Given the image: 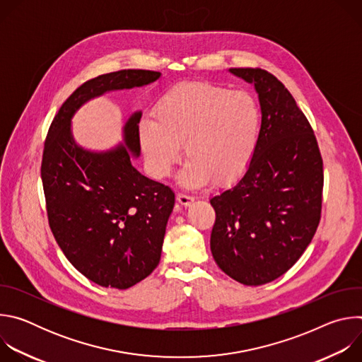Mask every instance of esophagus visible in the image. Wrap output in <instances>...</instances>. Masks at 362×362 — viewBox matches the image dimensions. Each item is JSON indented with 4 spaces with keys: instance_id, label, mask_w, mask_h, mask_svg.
<instances>
[{
    "instance_id": "1",
    "label": "esophagus",
    "mask_w": 362,
    "mask_h": 362,
    "mask_svg": "<svg viewBox=\"0 0 362 362\" xmlns=\"http://www.w3.org/2000/svg\"><path fill=\"white\" fill-rule=\"evenodd\" d=\"M176 200H177L182 206H185V208H187V206H190V204L194 202V197H193V196H189V194L179 193V194L176 196Z\"/></svg>"
}]
</instances>
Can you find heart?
<instances>
[{"instance_id":"obj_1","label":"heart","mask_w":362,"mask_h":362,"mask_svg":"<svg viewBox=\"0 0 362 362\" xmlns=\"http://www.w3.org/2000/svg\"><path fill=\"white\" fill-rule=\"evenodd\" d=\"M262 115L255 95L214 83H186L169 90L154 107V119L139 123V141L153 177H168L180 159L185 187L209 179L226 185L250 165L261 136Z\"/></svg>"}]
</instances>
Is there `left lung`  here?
<instances>
[{
	"label": "left lung",
	"mask_w": 362,
	"mask_h": 362,
	"mask_svg": "<svg viewBox=\"0 0 362 362\" xmlns=\"http://www.w3.org/2000/svg\"><path fill=\"white\" fill-rule=\"evenodd\" d=\"M255 87L262 123L243 176L212 196L211 250L232 279L257 286L291 269L311 243L324 187L315 134L288 88L262 69H229Z\"/></svg>",
	"instance_id": "obj_1"
}]
</instances>
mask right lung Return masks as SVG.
Instances as JSON below:
<instances>
[{
    "label": "right lung",
    "mask_w": 362,
    "mask_h": 362,
    "mask_svg": "<svg viewBox=\"0 0 362 362\" xmlns=\"http://www.w3.org/2000/svg\"><path fill=\"white\" fill-rule=\"evenodd\" d=\"M160 77L122 70L86 81L64 101L45 139L41 180L51 232L70 264L105 288L127 289L159 265L175 193L132 165L140 156V110L126 120L123 141L100 151L76 141L71 120L93 98Z\"/></svg>",
    "instance_id": "1"
}]
</instances>
